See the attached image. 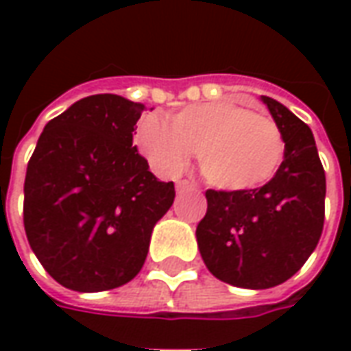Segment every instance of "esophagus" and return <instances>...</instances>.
I'll return each instance as SVG.
<instances>
[{"instance_id":"esophagus-1","label":"esophagus","mask_w":351,"mask_h":351,"mask_svg":"<svg viewBox=\"0 0 351 351\" xmlns=\"http://www.w3.org/2000/svg\"><path fill=\"white\" fill-rule=\"evenodd\" d=\"M191 190H197V184L190 182V180H178V182H176V191H178V193Z\"/></svg>"}]
</instances>
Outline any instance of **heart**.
<instances>
[{
  "instance_id": "1",
  "label": "heart",
  "mask_w": 351,
  "mask_h": 351,
  "mask_svg": "<svg viewBox=\"0 0 351 351\" xmlns=\"http://www.w3.org/2000/svg\"><path fill=\"white\" fill-rule=\"evenodd\" d=\"M138 146L156 171L175 176L199 152L206 182L223 191H248L276 175L284 158L278 123L237 101L197 103L169 123L146 116L138 123Z\"/></svg>"
}]
</instances>
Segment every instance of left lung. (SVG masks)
Listing matches in <instances>:
<instances>
[{"label": "left lung", "instance_id": "left-lung-1", "mask_svg": "<svg viewBox=\"0 0 351 351\" xmlns=\"http://www.w3.org/2000/svg\"><path fill=\"white\" fill-rule=\"evenodd\" d=\"M284 137V161L269 182L248 191L206 190L197 246L206 269L226 284L267 289L291 278L324 231L325 171L306 123L261 95Z\"/></svg>", "mask_w": 351, "mask_h": 351}]
</instances>
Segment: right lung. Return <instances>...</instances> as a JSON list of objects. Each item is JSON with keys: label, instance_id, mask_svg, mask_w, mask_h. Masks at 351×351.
I'll use <instances>...</instances> for the list:
<instances>
[{"label": "right lung", "instance_id": "right-lung-1", "mask_svg": "<svg viewBox=\"0 0 351 351\" xmlns=\"http://www.w3.org/2000/svg\"><path fill=\"white\" fill-rule=\"evenodd\" d=\"M145 105L114 93L73 103L37 141L24 182L27 243L58 284L93 293L145 265L154 226L175 201L133 145Z\"/></svg>", "mask_w": 351, "mask_h": 351}]
</instances>
